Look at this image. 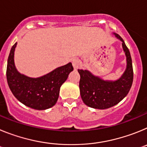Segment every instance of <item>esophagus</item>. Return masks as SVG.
Listing matches in <instances>:
<instances>
[{"mask_svg": "<svg viewBox=\"0 0 147 147\" xmlns=\"http://www.w3.org/2000/svg\"><path fill=\"white\" fill-rule=\"evenodd\" d=\"M72 64H73V66H74V69L76 70L79 68V67H80V60H79V59H77V58H74V59H72Z\"/></svg>", "mask_w": 147, "mask_h": 147, "instance_id": "esophagus-1", "label": "esophagus"}]
</instances>
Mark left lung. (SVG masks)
<instances>
[{"label": "left lung", "mask_w": 147, "mask_h": 147, "mask_svg": "<svg viewBox=\"0 0 147 147\" xmlns=\"http://www.w3.org/2000/svg\"><path fill=\"white\" fill-rule=\"evenodd\" d=\"M115 37L122 42V48L127 58L126 70L115 81L104 80L93 75L88 70L78 69L80 74V90L83 102L92 108L107 109L117 105L129 93L133 81V69L130 53L124 40L117 34Z\"/></svg>", "instance_id": "left-lung-1"}]
</instances>
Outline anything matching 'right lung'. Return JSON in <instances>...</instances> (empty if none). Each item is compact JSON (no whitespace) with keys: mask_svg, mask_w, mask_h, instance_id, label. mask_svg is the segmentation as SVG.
<instances>
[{"mask_svg":"<svg viewBox=\"0 0 147 147\" xmlns=\"http://www.w3.org/2000/svg\"><path fill=\"white\" fill-rule=\"evenodd\" d=\"M16 46L15 42L11 47L6 68V79L11 93L19 102L32 109L42 110L53 107L59 98L60 87L74 70L71 62L40 77H28L18 72L15 67Z\"/></svg>","mask_w":147,"mask_h":147,"instance_id":"obj_1","label":"right lung"}]
</instances>
